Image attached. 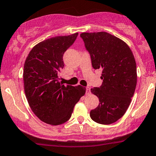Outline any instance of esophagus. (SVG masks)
I'll return each mask as SVG.
<instances>
[{"label": "esophagus", "mask_w": 156, "mask_h": 156, "mask_svg": "<svg viewBox=\"0 0 156 156\" xmlns=\"http://www.w3.org/2000/svg\"><path fill=\"white\" fill-rule=\"evenodd\" d=\"M91 93L90 92V87H86V95H90Z\"/></svg>", "instance_id": "34e87169"}]
</instances>
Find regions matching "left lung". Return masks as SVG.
I'll use <instances>...</instances> for the list:
<instances>
[{
    "label": "left lung",
    "instance_id": "obj_1",
    "mask_svg": "<svg viewBox=\"0 0 156 156\" xmlns=\"http://www.w3.org/2000/svg\"><path fill=\"white\" fill-rule=\"evenodd\" d=\"M80 36L90 55L93 68L102 70L101 86L91 88L100 103L90 115L93 121L109 125L123 116L134 93V56L126 42L107 32L82 33Z\"/></svg>",
    "mask_w": 156,
    "mask_h": 156
}]
</instances>
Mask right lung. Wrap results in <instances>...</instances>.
Returning a JSON list of instances; mask_svg holds the SVG:
<instances>
[{"instance_id":"1","label":"right lung","mask_w":156,"mask_h":156,"mask_svg":"<svg viewBox=\"0 0 156 156\" xmlns=\"http://www.w3.org/2000/svg\"><path fill=\"white\" fill-rule=\"evenodd\" d=\"M77 36L76 33L40 42L33 47L24 64V90L29 106L41 121L49 125L68 121L75 104L85 94V87L64 85L59 79L64 52Z\"/></svg>"}]
</instances>
